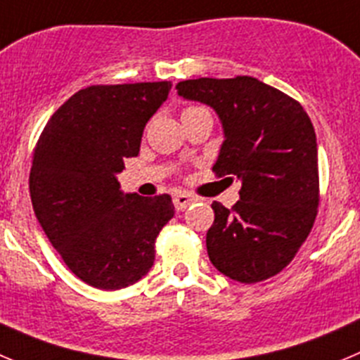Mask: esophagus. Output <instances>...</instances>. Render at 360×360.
<instances>
[{
    "instance_id": "34e87169",
    "label": "esophagus",
    "mask_w": 360,
    "mask_h": 360,
    "mask_svg": "<svg viewBox=\"0 0 360 360\" xmlns=\"http://www.w3.org/2000/svg\"><path fill=\"white\" fill-rule=\"evenodd\" d=\"M193 197L190 195V193H184V191H179V193H176L174 195V207H176L177 211H183L186 210L188 206H190L191 202H193Z\"/></svg>"
}]
</instances>
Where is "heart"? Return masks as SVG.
Instances as JSON below:
<instances>
[{"instance_id":"obj_1","label":"heart","mask_w":360,"mask_h":360,"mask_svg":"<svg viewBox=\"0 0 360 360\" xmlns=\"http://www.w3.org/2000/svg\"><path fill=\"white\" fill-rule=\"evenodd\" d=\"M199 110H204L202 106H188V108L183 110V113H191V112H199Z\"/></svg>"}]
</instances>
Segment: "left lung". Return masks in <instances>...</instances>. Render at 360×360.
<instances>
[{
  "instance_id": "8db88e82",
  "label": "left lung",
  "mask_w": 360,
  "mask_h": 360,
  "mask_svg": "<svg viewBox=\"0 0 360 360\" xmlns=\"http://www.w3.org/2000/svg\"><path fill=\"white\" fill-rule=\"evenodd\" d=\"M176 89L218 113L226 140L213 172L241 181L231 210L211 204L210 261L233 281H266L293 261L316 220L320 174L311 119L293 97L250 76L186 79Z\"/></svg>"
}]
</instances>
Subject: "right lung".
<instances>
[{"label": "right lung", "instance_id": "1", "mask_svg": "<svg viewBox=\"0 0 360 360\" xmlns=\"http://www.w3.org/2000/svg\"><path fill=\"white\" fill-rule=\"evenodd\" d=\"M170 89V82L82 89L53 113L33 149L37 220L67 268L97 290L140 281L174 217L170 195H122L115 177L139 154L143 127Z\"/></svg>", "mask_w": 360, "mask_h": 360}]
</instances>
